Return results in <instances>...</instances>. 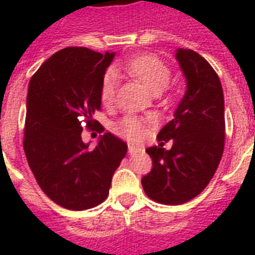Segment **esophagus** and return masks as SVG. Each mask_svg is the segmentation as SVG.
<instances>
[{
    "instance_id": "1",
    "label": "esophagus",
    "mask_w": 255,
    "mask_h": 255,
    "mask_svg": "<svg viewBox=\"0 0 255 255\" xmlns=\"http://www.w3.org/2000/svg\"><path fill=\"white\" fill-rule=\"evenodd\" d=\"M137 152H140V148L136 147V145H128V153L129 155H135V153H137Z\"/></svg>"
}]
</instances>
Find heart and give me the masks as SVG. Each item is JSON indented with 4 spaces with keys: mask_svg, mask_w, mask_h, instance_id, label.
Returning <instances> with one entry per match:
<instances>
[{
    "mask_svg": "<svg viewBox=\"0 0 255 255\" xmlns=\"http://www.w3.org/2000/svg\"><path fill=\"white\" fill-rule=\"evenodd\" d=\"M126 69L132 77L143 83L153 94H160L169 85L172 71L161 59L155 55H139L127 62ZM118 78L114 71H108L102 82L100 98L106 106L112 104L115 99ZM116 135L128 140H139L144 135V127L139 119L133 116H126L112 127Z\"/></svg>",
    "mask_w": 255,
    "mask_h": 255,
    "instance_id": "1",
    "label": "heart"
}]
</instances>
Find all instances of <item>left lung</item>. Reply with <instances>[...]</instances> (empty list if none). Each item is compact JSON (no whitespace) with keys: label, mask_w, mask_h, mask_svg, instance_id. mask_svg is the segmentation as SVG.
Masks as SVG:
<instances>
[{"label":"left lung","mask_w":255,"mask_h":255,"mask_svg":"<svg viewBox=\"0 0 255 255\" xmlns=\"http://www.w3.org/2000/svg\"><path fill=\"white\" fill-rule=\"evenodd\" d=\"M176 61L186 90L173 119L160 129L159 145L145 149L152 169L141 178L148 197L180 205L200 194L221 161L225 144V103L220 78L193 50L177 49ZM170 139L172 148L165 150Z\"/></svg>","instance_id":"obj_1"}]
</instances>
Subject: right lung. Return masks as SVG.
<instances>
[{
	"instance_id": "obj_1",
	"label": "right lung",
	"mask_w": 255,
	"mask_h": 255,
	"mask_svg": "<svg viewBox=\"0 0 255 255\" xmlns=\"http://www.w3.org/2000/svg\"><path fill=\"white\" fill-rule=\"evenodd\" d=\"M115 53L66 47L47 59L30 79L23 148L38 185L55 204L85 210L107 198L112 176L127 144L110 132L94 149L82 140L100 110L102 82Z\"/></svg>"
}]
</instances>
